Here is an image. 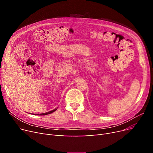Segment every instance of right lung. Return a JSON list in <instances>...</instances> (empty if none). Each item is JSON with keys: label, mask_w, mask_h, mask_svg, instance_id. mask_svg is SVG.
<instances>
[{"label": "right lung", "mask_w": 153, "mask_h": 153, "mask_svg": "<svg viewBox=\"0 0 153 153\" xmlns=\"http://www.w3.org/2000/svg\"><path fill=\"white\" fill-rule=\"evenodd\" d=\"M57 108H56L54 109V110H52V111H48V112L44 113H40V114H33V113H32V114H37V115H47V114H50V113H53V112L57 110Z\"/></svg>", "instance_id": "add662e5"}]
</instances>
